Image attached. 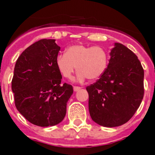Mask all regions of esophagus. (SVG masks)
<instances>
[{
	"mask_svg": "<svg viewBox=\"0 0 155 155\" xmlns=\"http://www.w3.org/2000/svg\"><path fill=\"white\" fill-rule=\"evenodd\" d=\"M80 89H81V87H76V86H75V87H73V90H74V91H79V90H80Z\"/></svg>",
	"mask_w": 155,
	"mask_h": 155,
	"instance_id": "obj_1",
	"label": "esophagus"
}]
</instances>
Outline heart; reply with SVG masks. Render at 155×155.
Returning a JSON list of instances; mask_svg holds the SVG:
<instances>
[{
  "mask_svg": "<svg viewBox=\"0 0 155 155\" xmlns=\"http://www.w3.org/2000/svg\"><path fill=\"white\" fill-rule=\"evenodd\" d=\"M108 63V54L100 46H87L75 44L68 47L64 54L56 58V66L58 72L65 79H71L75 69L78 71V81L86 78L95 80L105 72Z\"/></svg>",
  "mask_w": 155,
  "mask_h": 155,
  "instance_id": "b5f03b06",
  "label": "heart"
}]
</instances>
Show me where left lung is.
I'll return each instance as SVG.
<instances>
[{
  "label": "left lung",
  "instance_id": "1",
  "mask_svg": "<svg viewBox=\"0 0 155 155\" xmlns=\"http://www.w3.org/2000/svg\"><path fill=\"white\" fill-rule=\"evenodd\" d=\"M143 76L137 55L123 44L115 43L105 72L87 87L93 121L104 127H116L127 122L143 97Z\"/></svg>",
  "mask_w": 155,
  "mask_h": 155
}]
</instances>
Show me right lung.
<instances>
[{"label": "right lung", "instance_id": "obj_1", "mask_svg": "<svg viewBox=\"0 0 155 155\" xmlns=\"http://www.w3.org/2000/svg\"><path fill=\"white\" fill-rule=\"evenodd\" d=\"M59 51L55 40L43 39L26 48L15 65L12 90L16 108L32 124L41 127L64 119L73 93L72 86L61 83L62 76L56 66Z\"/></svg>", "mask_w": 155, "mask_h": 155}]
</instances>
